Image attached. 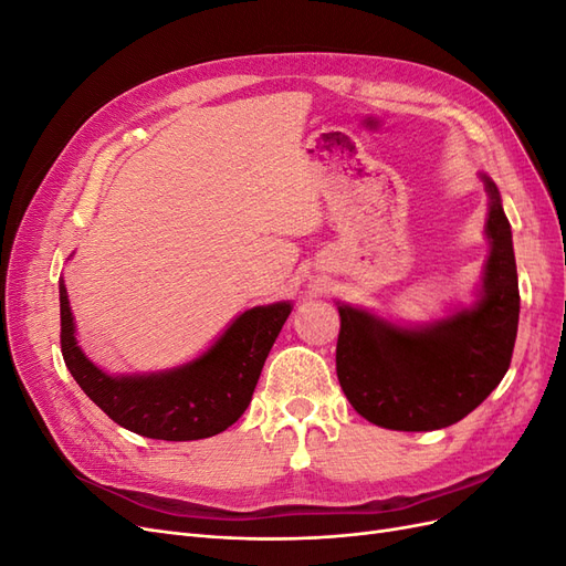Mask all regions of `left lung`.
I'll return each mask as SVG.
<instances>
[{"label":"left lung","mask_w":566,"mask_h":566,"mask_svg":"<svg viewBox=\"0 0 566 566\" xmlns=\"http://www.w3.org/2000/svg\"><path fill=\"white\" fill-rule=\"evenodd\" d=\"M491 198V256L482 300L424 331H401L339 306L337 380L358 416L399 432L449 427L482 403L510 368L520 323V285L501 193Z\"/></svg>","instance_id":"1"}]
</instances>
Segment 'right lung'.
I'll return each instance as SVG.
<instances>
[{
    "instance_id": "right-lung-1",
    "label": "right lung",
    "mask_w": 566,
    "mask_h": 566,
    "mask_svg": "<svg viewBox=\"0 0 566 566\" xmlns=\"http://www.w3.org/2000/svg\"><path fill=\"white\" fill-rule=\"evenodd\" d=\"M61 352L82 391L104 413L148 439L191 441L224 432L245 413L290 304L254 306L238 316L198 361L148 378H111L77 347L73 314L61 281Z\"/></svg>"
}]
</instances>
